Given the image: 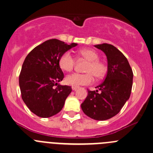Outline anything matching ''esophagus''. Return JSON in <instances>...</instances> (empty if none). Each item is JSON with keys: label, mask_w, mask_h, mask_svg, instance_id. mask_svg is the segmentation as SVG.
<instances>
[{"label": "esophagus", "mask_w": 153, "mask_h": 153, "mask_svg": "<svg viewBox=\"0 0 153 153\" xmlns=\"http://www.w3.org/2000/svg\"><path fill=\"white\" fill-rule=\"evenodd\" d=\"M78 89H79V87H78V86H72V89L73 90V91H75V90H77Z\"/></svg>", "instance_id": "34e87169"}]
</instances>
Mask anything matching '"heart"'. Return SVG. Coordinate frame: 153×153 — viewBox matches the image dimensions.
I'll list each match as a JSON object with an SVG mask.
<instances>
[{"label":"heart","mask_w":153,"mask_h":153,"mask_svg":"<svg viewBox=\"0 0 153 153\" xmlns=\"http://www.w3.org/2000/svg\"><path fill=\"white\" fill-rule=\"evenodd\" d=\"M81 57L88 61V63L84 67L86 73L74 72L67 75L65 78V83L71 86H78L82 85H88L92 83L94 78L97 79L103 78L107 72V67L104 62L99 60L97 53L92 49L84 48L78 51ZM75 64V59L71 53L67 51L64 53L59 58V65L62 70L70 72L73 69Z\"/></svg>","instance_id":"1"}]
</instances>
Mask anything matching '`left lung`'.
<instances>
[{"mask_svg":"<svg viewBox=\"0 0 153 153\" xmlns=\"http://www.w3.org/2000/svg\"><path fill=\"white\" fill-rule=\"evenodd\" d=\"M107 57L108 71L98 90H88L81 108L83 113L95 120H106L117 115L129 99L133 74L128 59L112 45H96Z\"/></svg>","mask_w":153,"mask_h":153,"instance_id":"1","label":"left lung"}]
</instances>
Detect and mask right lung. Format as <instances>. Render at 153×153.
Segmentation results:
<instances>
[{
	"mask_svg": "<svg viewBox=\"0 0 153 153\" xmlns=\"http://www.w3.org/2000/svg\"><path fill=\"white\" fill-rule=\"evenodd\" d=\"M76 45L52 39L33 48L25 59L19 76L22 99L38 117L47 118L59 113L71 93L70 86L59 83L64 77L59 60Z\"/></svg>",
	"mask_w": 153,
	"mask_h": 153,
	"instance_id": "1",
	"label": "right lung"
}]
</instances>
